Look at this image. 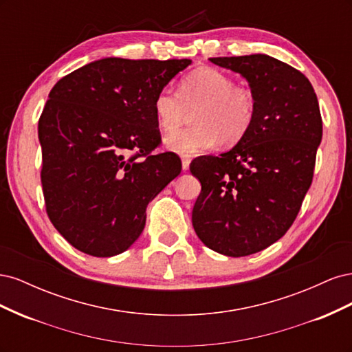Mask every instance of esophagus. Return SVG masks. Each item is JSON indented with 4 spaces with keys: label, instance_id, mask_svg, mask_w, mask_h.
Returning a JSON list of instances; mask_svg holds the SVG:
<instances>
[{
    "label": "esophagus",
    "instance_id": "1",
    "mask_svg": "<svg viewBox=\"0 0 352 352\" xmlns=\"http://www.w3.org/2000/svg\"><path fill=\"white\" fill-rule=\"evenodd\" d=\"M189 163H190L189 157H182V170H184V172H186V170L189 168Z\"/></svg>",
    "mask_w": 352,
    "mask_h": 352
}]
</instances>
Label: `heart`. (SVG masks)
<instances>
[{"label": "heart", "instance_id": "obj_1", "mask_svg": "<svg viewBox=\"0 0 352 352\" xmlns=\"http://www.w3.org/2000/svg\"><path fill=\"white\" fill-rule=\"evenodd\" d=\"M154 113L164 132L179 129L195 110V126L166 138V144L179 154H197L221 141L235 144L250 131L255 117L254 94L236 87L229 74L202 67L180 80L179 91L163 88L154 98Z\"/></svg>", "mask_w": 352, "mask_h": 352}]
</instances>
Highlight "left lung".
<instances>
[{
	"label": "left lung",
	"instance_id": "obj_1",
	"mask_svg": "<svg viewBox=\"0 0 352 352\" xmlns=\"http://www.w3.org/2000/svg\"><path fill=\"white\" fill-rule=\"evenodd\" d=\"M210 61L248 80L255 117L230 151L190 163L201 184L192 225L210 250L245 257L291 228L313 182L323 123L310 80L286 63L265 54Z\"/></svg>",
	"mask_w": 352,
	"mask_h": 352
}]
</instances>
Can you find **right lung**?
Returning <instances> with one entry per match:
<instances>
[{
  "label": "right lung",
  "instance_id": "1",
  "mask_svg": "<svg viewBox=\"0 0 352 352\" xmlns=\"http://www.w3.org/2000/svg\"><path fill=\"white\" fill-rule=\"evenodd\" d=\"M192 60L107 57L60 79L39 117L47 214L74 248L122 254L145 228L146 206L179 176L162 142L154 98Z\"/></svg>",
  "mask_w": 352,
  "mask_h": 352
}]
</instances>
